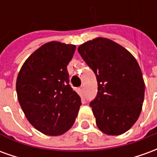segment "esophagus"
I'll return each mask as SVG.
<instances>
[{"label":"esophagus","instance_id":"1","mask_svg":"<svg viewBox=\"0 0 157 157\" xmlns=\"http://www.w3.org/2000/svg\"><path fill=\"white\" fill-rule=\"evenodd\" d=\"M80 91H81V92H84V87H83V86H82V87L80 88Z\"/></svg>","mask_w":157,"mask_h":157}]
</instances>
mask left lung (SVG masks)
Segmentation results:
<instances>
[{"label":"left lung","instance_id":"obj_1","mask_svg":"<svg viewBox=\"0 0 157 157\" xmlns=\"http://www.w3.org/2000/svg\"><path fill=\"white\" fill-rule=\"evenodd\" d=\"M95 73L98 92L91 102L98 128L106 135L128 131L141 113L145 82L136 59L111 39L96 38L78 47Z\"/></svg>","mask_w":157,"mask_h":157}]
</instances>
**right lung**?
<instances>
[{
    "instance_id": "1",
    "label": "right lung",
    "mask_w": 157,
    "mask_h": 157,
    "mask_svg": "<svg viewBox=\"0 0 157 157\" xmlns=\"http://www.w3.org/2000/svg\"><path fill=\"white\" fill-rule=\"evenodd\" d=\"M75 45L46 43L27 59L18 72L16 90L19 104L34 128L57 136L71 128L82 105L69 84L67 65Z\"/></svg>"
}]
</instances>
